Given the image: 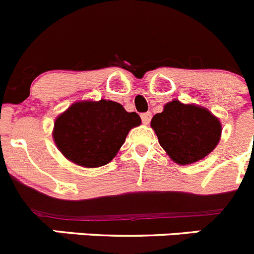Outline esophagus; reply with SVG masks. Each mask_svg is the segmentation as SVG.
Returning <instances> with one entry per match:
<instances>
[{
    "instance_id": "esophagus-1",
    "label": "esophagus",
    "mask_w": 254,
    "mask_h": 254,
    "mask_svg": "<svg viewBox=\"0 0 254 254\" xmlns=\"http://www.w3.org/2000/svg\"><path fill=\"white\" fill-rule=\"evenodd\" d=\"M141 120H143L144 124L148 125L149 123H150V120H151V114H150V113H144V114H141Z\"/></svg>"
}]
</instances>
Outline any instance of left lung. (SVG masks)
<instances>
[{"mask_svg":"<svg viewBox=\"0 0 254 254\" xmlns=\"http://www.w3.org/2000/svg\"><path fill=\"white\" fill-rule=\"evenodd\" d=\"M150 127L160 146L179 165L202 160L218 145L222 124L208 109L195 104L169 101L162 113L155 114Z\"/></svg>","mask_w":254,"mask_h":254,"instance_id":"obj_1","label":"left lung"}]
</instances>
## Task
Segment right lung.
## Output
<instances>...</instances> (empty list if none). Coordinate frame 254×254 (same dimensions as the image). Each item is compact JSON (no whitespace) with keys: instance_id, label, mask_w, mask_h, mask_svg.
Wrapping results in <instances>:
<instances>
[{"instance_id":"add662e5","label":"right lung","mask_w":254,"mask_h":254,"mask_svg":"<svg viewBox=\"0 0 254 254\" xmlns=\"http://www.w3.org/2000/svg\"><path fill=\"white\" fill-rule=\"evenodd\" d=\"M141 124L136 113L101 99L73 103L56 118L52 139L66 159L84 168H99L114 159L132 127Z\"/></svg>"}]
</instances>
